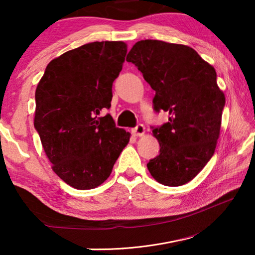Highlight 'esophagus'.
<instances>
[{
	"label": "esophagus",
	"mask_w": 255,
	"mask_h": 255,
	"mask_svg": "<svg viewBox=\"0 0 255 255\" xmlns=\"http://www.w3.org/2000/svg\"><path fill=\"white\" fill-rule=\"evenodd\" d=\"M131 131H132L133 135L137 136V137L143 136L144 133H145V126H144V125H141V124L137 125V126H136L135 128H132Z\"/></svg>",
	"instance_id": "34e87169"
}]
</instances>
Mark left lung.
<instances>
[{"label":"left lung","instance_id":"1","mask_svg":"<svg viewBox=\"0 0 255 255\" xmlns=\"http://www.w3.org/2000/svg\"><path fill=\"white\" fill-rule=\"evenodd\" d=\"M155 91V111L169 112V123L153 129L159 154L147 163L163 185L191 181L215 153L221 133L225 94L215 68L191 47L162 40L136 42L127 55Z\"/></svg>","mask_w":255,"mask_h":255}]
</instances>
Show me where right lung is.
I'll return each instance as SVG.
<instances>
[{
  "label": "right lung",
  "mask_w": 255,
  "mask_h": 255,
  "mask_svg": "<svg viewBox=\"0 0 255 255\" xmlns=\"http://www.w3.org/2000/svg\"><path fill=\"white\" fill-rule=\"evenodd\" d=\"M126 54L124 41L85 44L51 60L37 85L34 128L51 169L77 190L105 182L130 138L110 115L100 117Z\"/></svg>",
  "instance_id": "obj_1"
}]
</instances>
